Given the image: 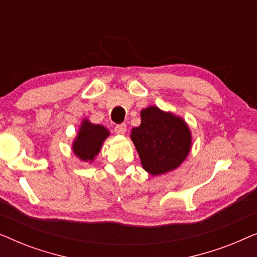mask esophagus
<instances>
[{
  "label": "esophagus",
  "instance_id": "obj_1",
  "mask_svg": "<svg viewBox=\"0 0 257 257\" xmlns=\"http://www.w3.org/2000/svg\"><path fill=\"white\" fill-rule=\"evenodd\" d=\"M114 131H115V133H118V135H124V133L126 132V124L115 125Z\"/></svg>",
  "mask_w": 257,
  "mask_h": 257
}]
</instances>
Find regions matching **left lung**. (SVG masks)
<instances>
[{"mask_svg":"<svg viewBox=\"0 0 257 257\" xmlns=\"http://www.w3.org/2000/svg\"><path fill=\"white\" fill-rule=\"evenodd\" d=\"M142 122L133 127L131 139L143 168L152 175L178 168L187 158L192 136L184 119L171 112L149 106L140 112Z\"/></svg>","mask_w":257,"mask_h":257,"instance_id":"8db88e82","label":"left lung"}]
</instances>
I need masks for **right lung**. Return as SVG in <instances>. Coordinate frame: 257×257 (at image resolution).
Segmentation results:
<instances>
[{
	"label": "right lung",
	"mask_w": 257,
	"mask_h": 257,
	"mask_svg": "<svg viewBox=\"0 0 257 257\" xmlns=\"http://www.w3.org/2000/svg\"><path fill=\"white\" fill-rule=\"evenodd\" d=\"M108 136L110 132L103 125L92 124L87 119H84L72 144L73 153L84 163H91L99 153L104 140Z\"/></svg>",
	"instance_id": "add662e5"
}]
</instances>
